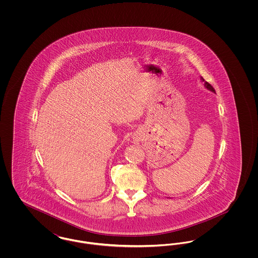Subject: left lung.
<instances>
[{
    "mask_svg": "<svg viewBox=\"0 0 258 258\" xmlns=\"http://www.w3.org/2000/svg\"><path fill=\"white\" fill-rule=\"evenodd\" d=\"M201 79H202V80H203V81H204V78H202V77H201ZM205 87H206V88H207V89H209V90H210V91H213V92H216V91H215V89H214V87L212 86V85H211V84H210V83H209V82H207V81H205Z\"/></svg>",
    "mask_w": 258,
    "mask_h": 258,
    "instance_id": "obj_1",
    "label": "left lung"
}]
</instances>
